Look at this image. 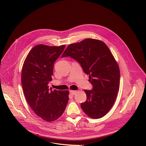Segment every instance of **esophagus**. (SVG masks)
<instances>
[{
	"label": "esophagus",
	"instance_id": "obj_1",
	"mask_svg": "<svg viewBox=\"0 0 146 146\" xmlns=\"http://www.w3.org/2000/svg\"><path fill=\"white\" fill-rule=\"evenodd\" d=\"M70 93L72 95H74L76 94V90H70Z\"/></svg>",
	"mask_w": 146,
	"mask_h": 146
}]
</instances>
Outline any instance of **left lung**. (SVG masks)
<instances>
[{
  "instance_id": "8db88e82",
  "label": "left lung",
  "mask_w": 146,
  "mask_h": 146,
  "mask_svg": "<svg viewBox=\"0 0 146 146\" xmlns=\"http://www.w3.org/2000/svg\"><path fill=\"white\" fill-rule=\"evenodd\" d=\"M70 57L89 76L92 90H85L86 101L82 110L92 118L98 119L109 112L119 88V68L111 52L102 41L88 38L69 45L61 56Z\"/></svg>"
}]
</instances>
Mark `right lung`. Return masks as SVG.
<instances>
[{
	"mask_svg": "<svg viewBox=\"0 0 146 146\" xmlns=\"http://www.w3.org/2000/svg\"><path fill=\"white\" fill-rule=\"evenodd\" d=\"M65 47L36 45L22 67L21 82L27 101L37 115L46 121L60 117L68 101V90H52L48 86L52 80L54 63Z\"/></svg>",
	"mask_w": 146,
	"mask_h": 146,
	"instance_id": "1",
	"label": "right lung"
}]
</instances>
